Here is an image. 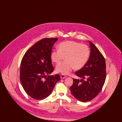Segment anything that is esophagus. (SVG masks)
<instances>
[{"label":"esophagus","instance_id":"obj_1","mask_svg":"<svg viewBox=\"0 0 122 122\" xmlns=\"http://www.w3.org/2000/svg\"><path fill=\"white\" fill-rule=\"evenodd\" d=\"M60 77H61V79H64V78H66V76H65V75H64V74H61V76H60Z\"/></svg>","mask_w":122,"mask_h":122}]
</instances>
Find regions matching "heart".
Wrapping results in <instances>:
<instances>
[{"mask_svg": "<svg viewBox=\"0 0 122 122\" xmlns=\"http://www.w3.org/2000/svg\"><path fill=\"white\" fill-rule=\"evenodd\" d=\"M58 49L51 53L52 62L58 64L65 57V61L58 64L56 71L67 75L73 70H80L87 63L90 55L89 47L85 44L75 41H65L58 45Z\"/></svg>", "mask_w": 122, "mask_h": 122, "instance_id": "1", "label": "heart"}]
</instances>
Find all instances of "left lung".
Segmentation results:
<instances>
[{"label": "left lung", "mask_w": 122, "mask_h": 122, "mask_svg": "<svg viewBox=\"0 0 122 122\" xmlns=\"http://www.w3.org/2000/svg\"><path fill=\"white\" fill-rule=\"evenodd\" d=\"M91 54L87 63L76 72L81 80L73 79L70 90L73 96L82 102L94 98L102 91L106 78L104 57L93 43L89 41Z\"/></svg>", "instance_id": "8db88e82"}]
</instances>
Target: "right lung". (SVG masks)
Segmentation results:
<instances>
[{
	"label": "right lung",
	"mask_w": 122,
	"mask_h": 122,
	"mask_svg": "<svg viewBox=\"0 0 122 122\" xmlns=\"http://www.w3.org/2000/svg\"><path fill=\"white\" fill-rule=\"evenodd\" d=\"M58 38H43L26 52L21 61L20 81L24 90L30 97L40 100L49 96L56 83L58 74L47 76L54 70L51 53Z\"/></svg>",
	"instance_id": "right-lung-1"
}]
</instances>
